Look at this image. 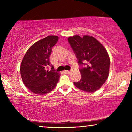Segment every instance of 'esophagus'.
Here are the masks:
<instances>
[{"label": "esophagus", "mask_w": 132, "mask_h": 132, "mask_svg": "<svg viewBox=\"0 0 132 132\" xmlns=\"http://www.w3.org/2000/svg\"><path fill=\"white\" fill-rule=\"evenodd\" d=\"M64 73H67V74H70V73H71V71H68V70H65Z\"/></svg>", "instance_id": "esophagus-1"}]
</instances>
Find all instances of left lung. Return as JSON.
<instances>
[{
    "instance_id": "obj_1",
    "label": "left lung",
    "mask_w": 132,
    "mask_h": 132,
    "mask_svg": "<svg viewBox=\"0 0 132 132\" xmlns=\"http://www.w3.org/2000/svg\"><path fill=\"white\" fill-rule=\"evenodd\" d=\"M68 41L81 68L82 76L75 85L82 91L92 93L102 87L109 73L110 58L106 48L92 36L75 35ZM83 64L85 66L83 67Z\"/></svg>"
}]
</instances>
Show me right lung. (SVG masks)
<instances>
[{
    "instance_id": "add662e5",
    "label": "right lung",
    "mask_w": 132,
    "mask_h": 132,
    "mask_svg": "<svg viewBox=\"0 0 132 132\" xmlns=\"http://www.w3.org/2000/svg\"><path fill=\"white\" fill-rule=\"evenodd\" d=\"M58 37L48 36L32 45L27 50L20 65V75L23 84L32 93L44 95L52 91L58 82L60 74L51 66L50 56Z\"/></svg>"
}]
</instances>
